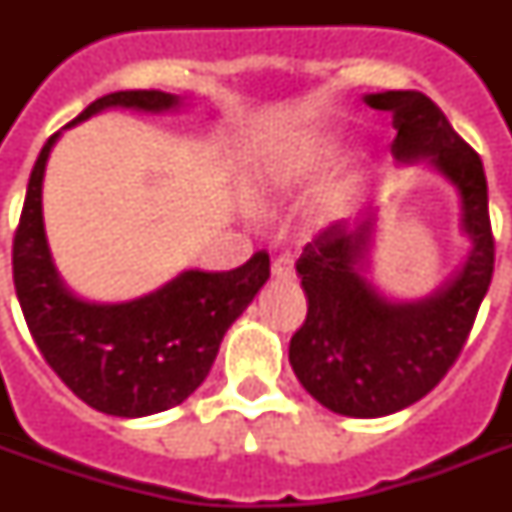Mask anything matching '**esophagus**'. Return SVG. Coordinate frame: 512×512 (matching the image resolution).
Returning a JSON list of instances; mask_svg holds the SVG:
<instances>
[{"label": "esophagus", "mask_w": 512, "mask_h": 512, "mask_svg": "<svg viewBox=\"0 0 512 512\" xmlns=\"http://www.w3.org/2000/svg\"><path fill=\"white\" fill-rule=\"evenodd\" d=\"M271 273L276 276V279H292V276H295V260H292L289 255L276 257L271 265Z\"/></svg>", "instance_id": "esophagus-1"}]
</instances>
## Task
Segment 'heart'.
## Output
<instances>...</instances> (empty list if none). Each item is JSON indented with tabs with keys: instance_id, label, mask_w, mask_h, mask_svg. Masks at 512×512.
I'll list each match as a JSON object with an SVG mask.
<instances>
[{
	"instance_id": "1",
	"label": "heart",
	"mask_w": 512,
	"mask_h": 512,
	"mask_svg": "<svg viewBox=\"0 0 512 512\" xmlns=\"http://www.w3.org/2000/svg\"><path fill=\"white\" fill-rule=\"evenodd\" d=\"M342 140L332 132H308L300 138L284 140L281 146L271 148L257 162L252 185L265 199L292 196L311 188L316 180L327 175L342 156ZM369 164L366 159H350L335 170L327 180H321L303 204V223L311 231H324L332 225L348 220L358 209L366 191ZM239 207L244 215H257V201L249 193H241Z\"/></svg>"
}]
</instances>
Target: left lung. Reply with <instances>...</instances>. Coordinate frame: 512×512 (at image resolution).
<instances>
[{
    "instance_id": "1",
    "label": "left lung",
    "mask_w": 512,
    "mask_h": 512,
    "mask_svg": "<svg viewBox=\"0 0 512 512\" xmlns=\"http://www.w3.org/2000/svg\"><path fill=\"white\" fill-rule=\"evenodd\" d=\"M393 116L398 164H425L460 199V231L470 249L457 271L420 300H393L369 279L380 207L337 223L297 260L308 297L305 324L289 342L297 380L329 412L385 417L436 388L468 340L492 284L494 239L484 164L452 130L444 111L417 90L364 95Z\"/></svg>"
}]
</instances>
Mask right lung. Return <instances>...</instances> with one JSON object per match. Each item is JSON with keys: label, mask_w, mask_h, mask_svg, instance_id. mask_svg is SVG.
<instances>
[{"label": "right lung", "mask_w": 512, "mask_h": 512, "mask_svg": "<svg viewBox=\"0 0 512 512\" xmlns=\"http://www.w3.org/2000/svg\"><path fill=\"white\" fill-rule=\"evenodd\" d=\"M180 106L183 98L170 92H111L63 130L106 108L167 114ZM60 132L39 151L12 244L20 311L44 361L84 404L130 420L164 412L183 404L207 380L223 335L271 276V260L257 252L233 271H183L127 303L79 297L52 260L42 215L44 170Z\"/></svg>", "instance_id": "right-lung-1"}]
</instances>
